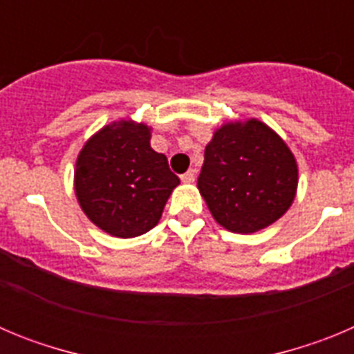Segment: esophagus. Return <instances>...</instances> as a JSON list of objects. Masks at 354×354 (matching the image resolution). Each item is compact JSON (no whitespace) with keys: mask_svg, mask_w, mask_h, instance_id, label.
<instances>
[{"mask_svg":"<svg viewBox=\"0 0 354 354\" xmlns=\"http://www.w3.org/2000/svg\"><path fill=\"white\" fill-rule=\"evenodd\" d=\"M195 175H196V170H187L186 174H183L180 175V180H183V183H193V180H195Z\"/></svg>","mask_w":354,"mask_h":354,"instance_id":"1","label":"esophagus"}]
</instances>
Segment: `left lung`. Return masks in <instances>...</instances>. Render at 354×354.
Wrapping results in <instances>:
<instances>
[{
  "label": "left lung",
  "mask_w": 354,
  "mask_h": 354,
  "mask_svg": "<svg viewBox=\"0 0 354 354\" xmlns=\"http://www.w3.org/2000/svg\"><path fill=\"white\" fill-rule=\"evenodd\" d=\"M298 187L296 159L262 122L227 124L205 147L198 189L214 220L250 234L283 216Z\"/></svg>",
  "instance_id": "obj_1"
}]
</instances>
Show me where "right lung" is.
Returning <instances> with one entry per match:
<instances>
[{"label": "right lung", "mask_w": 354, "mask_h": 354, "mask_svg": "<svg viewBox=\"0 0 354 354\" xmlns=\"http://www.w3.org/2000/svg\"><path fill=\"white\" fill-rule=\"evenodd\" d=\"M179 177L150 149V129L129 120L106 126L77 156L74 187L81 209L104 232L136 237L158 225Z\"/></svg>", "instance_id": "right-lung-1"}]
</instances>
